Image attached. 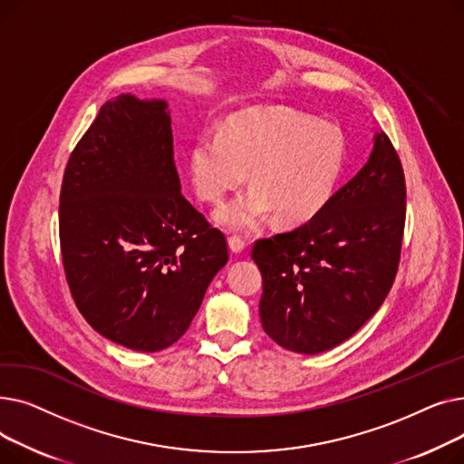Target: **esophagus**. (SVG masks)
Instances as JSON below:
<instances>
[{
  "instance_id": "esophagus-1",
  "label": "esophagus",
  "mask_w": 464,
  "mask_h": 464,
  "mask_svg": "<svg viewBox=\"0 0 464 464\" xmlns=\"http://www.w3.org/2000/svg\"><path fill=\"white\" fill-rule=\"evenodd\" d=\"M227 245H229V250L233 254H242V252H245V248H246L245 240H242L240 237H229L227 238Z\"/></svg>"
}]
</instances>
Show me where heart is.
I'll return each instance as SVG.
<instances>
[{"mask_svg": "<svg viewBox=\"0 0 464 464\" xmlns=\"http://www.w3.org/2000/svg\"><path fill=\"white\" fill-rule=\"evenodd\" d=\"M344 167L343 131L285 107L235 112L222 131L207 128L188 154L191 184L207 203H222L250 170L252 189L212 216L233 233H254L273 216L285 226L310 222L333 199Z\"/></svg>", "mask_w": 464, "mask_h": 464, "instance_id": "1", "label": "heart"}]
</instances>
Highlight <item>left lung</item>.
<instances>
[{"instance_id":"obj_1","label":"left lung","mask_w":464,"mask_h":464,"mask_svg":"<svg viewBox=\"0 0 464 464\" xmlns=\"http://www.w3.org/2000/svg\"><path fill=\"white\" fill-rule=\"evenodd\" d=\"M369 161L310 222L257 240L259 318L289 352L315 355L353 336L393 285L406 186L392 140L374 133Z\"/></svg>"}]
</instances>
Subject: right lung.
I'll return each mask as SVG.
<instances>
[{
  "label": "right lung",
  "mask_w": 464,
  "mask_h": 464,
  "mask_svg": "<svg viewBox=\"0 0 464 464\" xmlns=\"http://www.w3.org/2000/svg\"><path fill=\"white\" fill-rule=\"evenodd\" d=\"M165 100L120 93L72 150L60 242L84 320L124 348L173 346L226 266L224 233L184 199Z\"/></svg>",
  "instance_id": "right-lung-1"
}]
</instances>
